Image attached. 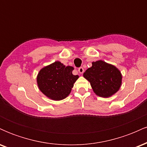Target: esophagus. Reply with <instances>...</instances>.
Masks as SVG:
<instances>
[{"instance_id": "esophagus-1", "label": "esophagus", "mask_w": 147, "mask_h": 147, "mask_svg": "<svg viewBox=\"0 0 147 147\" xmlns=\"http://www.w3.org/2000/svg\"><path fill=\"white\" fill-rule=\"evenodd\" d=\"M78 71H79V73H80V74L83 73V72H84V69L83 67H80V68H79Z\"/></svg>"}]
</instances>
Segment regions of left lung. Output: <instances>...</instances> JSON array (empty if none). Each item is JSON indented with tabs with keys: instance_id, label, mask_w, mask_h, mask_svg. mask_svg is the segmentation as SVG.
Wrapping results in <instances>:
<instances>
[{
	"instance_id": "left-lung-1",
	"label": "left lung",
	"mask_w": 147,
	"mask_h": 147,
	"mask_svg": "<svg viewBox=\"0 0 147 147\" xmlns=\"http://www.w3.org/2000/svg\"><path fill=\"white\" fill-rule=\"evenodd\" d=\"M83 76L90 82L96 95L104 98L115 95L122 86L120 70L102 60L92 62V66L86 70Z\"/></svg>"
}]
</instances>
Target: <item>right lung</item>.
<instances>
[{"instance_id": "right-lung-1", "label": "right lung", "mask_w": 147, "mask_h": 147, "mask_svg": "<svg viewBox=\"0 0 147 147\" xmlns=\"http://www.w3.org/2000/svg\"><path fill=\"white\" fill-rule=\"evenodd\" d=\"M72 66H65L60 61L44 66L38 72L36 83L43 95L54 101H60L70 95L74 84L79 78L74 75Z\"/></svg>"}]
</instances>
